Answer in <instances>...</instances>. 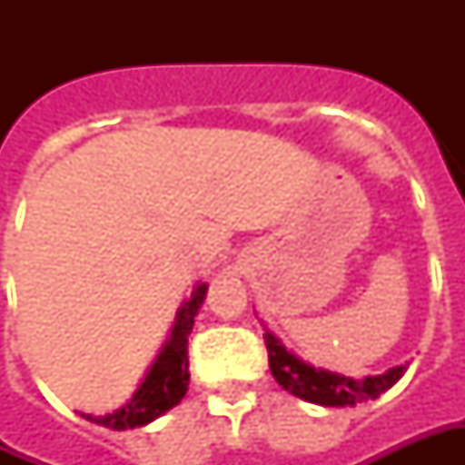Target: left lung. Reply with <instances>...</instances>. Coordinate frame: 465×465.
<instances>
[{"label": "left lung", "mask_w": 465, "mask_h": 465, "mask_svg": "<svg viewBox=\"0 0 465 465\" xmlns=\"http://www.w3.org/2000/svg\"><path fill=\"white\" fill-rule=\"evenodd\" d=\"M266 351H269V366L279 386L303 401H312L319 406H356L361 401L379 399L383 391H389L396 381L403 376L406 366L386 371L381 376H366V379H351L339 376L331 371L313 369L302 359H296L292 351H286L282 341L266 331Z\"/></svg>", "instance_id": "left-lung-1"}]
</instances>
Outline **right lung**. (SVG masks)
<instances>
[{
  "label": "right lung",
  "mask_w": 465,
  "mask_h": 465,
  "mask_svg": "<svg viewBox=\"0 0 465 465\" xmlns=\"http://www.w3.org/2000/svg\"><path fill=\"white\" fill-rule=\"evenodd\" d=\"M203 296H206V283H199L193 289L192 299L183 303L182 312H179L172 339L166 341L159 359L153 361L152 371L146 373V379L139 386V391L134 393L132 401L114 413L96 416V419L82 413L86 420H94L99 426L114 430L136 429V426L159 419L162 413L173 409L183 399V393L189 389V351H186V343H189L193 316L199 313Z\"/></svg>",
  "instance_id": "1"
}]
</instances>
